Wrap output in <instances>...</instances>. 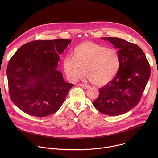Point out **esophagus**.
Segmentation results:
<instances>
[{
	"instance_id": "obj_1",
	"label": "esophagus",
	"mask_w": 158,
	"mask_h": 158,
	"mask_svg": "<svg viewBox=\"0 0 158 158\" xmlns=\"http://www.w3.org/2000/svg\"><path fill=\"white\" fill-rule=\"evenodd\" d=\"M79 85H80L81 87H82V88H84V89H89V88L90 87V85H88V84H83V83H82V84H79Z\"/></svg>"
}]
</instances>
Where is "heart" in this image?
Returning a JSON list of instances; mask_svg holds the SVG:
<instances>
[{
    "label": "heart",
    "instance_id": "b5f03b06",
    "mask_svg": "<svg viewBox=\"0 0 158 158\" xmlns=\"http://www.w3.org/2000/svg\"><path fill=\"white\" fill-rule=\"evenodd\" d=\"M73 57H67L63 62L64 72L72 81L84 74L96 85H104L113 80L121 67L119 52L92 42H82L74 48Z\"/></svg>",
    "mask_w": 158,
    "mask_h": 158
}]
</instances>
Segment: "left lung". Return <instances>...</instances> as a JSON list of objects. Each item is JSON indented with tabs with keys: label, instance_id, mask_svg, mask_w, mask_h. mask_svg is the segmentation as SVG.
Returning <instances> with one entry per match:
<instances>
[{
	"label": "left lung",
	"instance_id": "1",
	"mask_svg": "<svg viewBox=\"0 0 158 158\" xmlns=\"http://www.w3.org/2000/svg\"><path fill=\"white\" fill-rule=\"evenodd\" d=\"M118 49L121 67L116 77L99 89L93 102L101 113L111 116L125 114L139 102L150 77V65L138 45L118 37H102Z\"/></svg>",
	"mask_w": 158,
	"mask_h": 158
}]
</instances>
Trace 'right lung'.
Returning <instances> with one entry per match:
<instances>
[{
    "instance_id": "1",
    "label": "right lung",
    "mask_w": 158,
    "mask_h": 158,
    "mask_svg": "<svg viewBox=\"0 0 158 158\" xmlns=\"http://www.w3.org/2000/svg\"><path fill=\"white\" fill-rule=\"evenodd\" d=\"M69 39L37 40L22 46L10 59L7 76L12 101L25 113L46 117L60 107L74 84L56 68Z\"/></svg>"
}]
</instances>
